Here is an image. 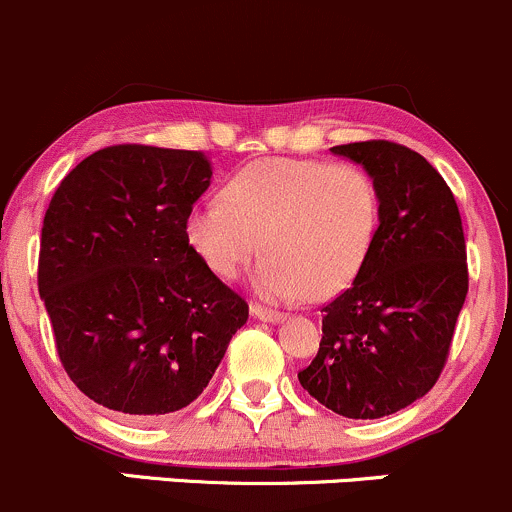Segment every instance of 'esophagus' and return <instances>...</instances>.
Masks as SVG:
<instances>
[{"label":"esophagus","mask_w":512,"mask_h":512,"mask_svg":"<svg viewBox=\"0 0 512 512\" xmlns=\"http://www.w3.org/2000/svg\"><path fill=\"white\" fill-rule=\"evenodd\" d=\"M251 312H254L258 320H263V322H280V320H285L283 312L271 310V307H263V305H251Z\"/></svg>","instance_id":"34e87169"}]
</instances>
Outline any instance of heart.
Segmentation results:
<instances>
[{
    "mask_svg": "<svg viewBox=\"0 0 512 512\" xmlns=\"http://www.w3.org/2000/svg\"><path fill=\"white\" fill-rule=\"evenodd\" d=\"M378 222L381 197L364 168L263 158L236 170L224 197L192 207L185 234L219 278H234L263 249L261 293L300 300L329 298L359 276Z\"/></svg>",
    "mask_w": 512,
    "mask_h": 512,
    "instance_id": "1",
    "label": "heart"
}]
</instances>
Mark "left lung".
<instances>
[{
    "label": "left lung",
    "instance_id": "obj_1",
    "mask_svg": "<svg viewBox=\"0 0 512 512\" xmlns=\"http://www.w3.org/2000/svg\"><path fill=\"white\" fill-rule=\"evenodd\" d=\"M332 153L361 163L381 197L371 254L354 283L322 307V342L300 386L324 408L376 420L437 383L469 290L456 200L425 158L395 141Z\"/></svg>",
    "mask_w": 512,
    "mask_h": 512
}]
</instances>
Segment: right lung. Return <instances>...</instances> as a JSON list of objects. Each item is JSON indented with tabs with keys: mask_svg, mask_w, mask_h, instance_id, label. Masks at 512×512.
<instances>
[{
	"mask_svg": "<svg viewBox=\"0 0 512 512\" xmlns=\"http://www.w3.org/2000/svg\"><path fill=\"white\" fill-rule=\"evenodd\" d=\"M210 178L202 151L107 146L60 180L43 217L38 295L60 364L131 422L188 408L249 320L185 234Z\"/></svg>",
	"mask_w": 512,
	"mask_h": 512,
	"instance_id": "obj_1",
	"label": "right lung"
}]
</instances>
